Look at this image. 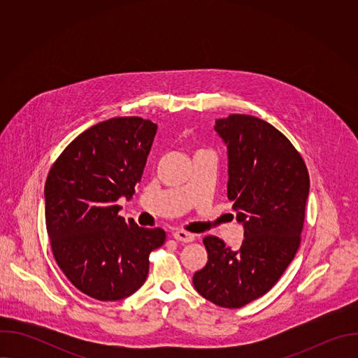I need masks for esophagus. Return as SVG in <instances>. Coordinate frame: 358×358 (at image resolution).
Segmentation results:
<instances>
[{"instance_id": "obj_1", "label": "esophagus", "mask_w": 358, "mask_h": 358, "mask_svg": "<svg viewBox=\"0 0 358 358\" xmlns=\"http://www.w3.org/2000/svg\"><path fill=\"white\" fill-rule=\"evenodd\" d=\"M173 238L178 242H184V243H188V242H192L194 241V234H189V232H185V231H176L173 234Z\"/></svg>"}]
</instances>
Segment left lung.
I'll return each mask as SVG.
<instances>
[{"instance_id": "left-lung-1", "label": "left lung", "mask_w": 358, "mask_h": 358, "mask_svg": "<svg viewBox=\"0 0 358 358\" xmlns=\"http://www.w3.org/2000/svg\"><path fill=\"white\" fill-rule=\"evenodd\" d=\"M228 150V199L243 225L239 249L206 236L208 262L192 276L196 292L238 309L280 279L300 246L310 180L299 151L268 122L229 115L215 122Z\"/></svg>"}]
</instances>
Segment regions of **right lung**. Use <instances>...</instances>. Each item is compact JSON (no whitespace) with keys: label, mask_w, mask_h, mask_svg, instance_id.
Listing matches in <instances>:
<instances>
[{"label":"right lung","mask_w":358,"mask_h":358,"mask_svg":"<svg viewBox=\"0 0 358 358\" xmlns=\"http://www.w3.org/2000/svg\"><path fill=\"white\" fill-rule=\"evenodd\" d=\"M157 124L113 117L80 133L50 167L45 222L54 258L82 293L101 301L129 297L147 279L162 228H141L119 215L140 182Z\"/></svg>","instance_id":"obj_1"}]
</instances>
